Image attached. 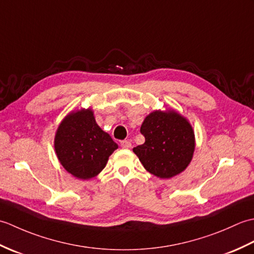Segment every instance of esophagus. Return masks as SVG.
I'll list each match as a JSON object with an SVG mask.
<instances>
[{
  "label": "esophagus",
  "instance_id": "34e87169",
  "mask_svg": "<svg viewBox=\"0 0 254 254\" xmlns=\"http://www.w3.org/2000/svg\"><path fill=\"white\" fill-rule=\"evenodd\" d=\"M120 145H121V147H123V148H130L132 146L131 142L127 141V139H124V141H121Z\"/></svg>",
  "mask_w": 254,
  "mask_h": 254
}]
</instances>
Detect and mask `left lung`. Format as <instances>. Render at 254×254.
I'll return each instance as SVG.
<instances>
[{
    "instance_id": "left-lung-1",
    "label": "left lung",
    "mask_w": 254,
    "mask_h": 254,
    "mask_svg": "<svg viewBox=\"0 0 254 254\" xmlns=\"http://www.w3.org/2000/svg\"><path fill=\"white\" fill-rule=\"evenodd\" d=\"M145 143L133 148L144 168L161 178L179 175L190 164L195 148L191 124L175 110H156L141 127Z\"/></svg>"
}]
</instances>
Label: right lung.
<instances>
[{
    "label": "right lung",
    "mask_w": 254,
    "mask_h": 254,
    "mask_svg": "<svg viewBox=\"0 0 254 254\" xmlns=\"http://www.w3.org/2000/svg\"><path fill=\"white\" fill-rule=\"evenodd\" d=\"M117 148L118 144L96 123L91 109L68 113L55 137V149L61 165L82 180L98 175Z\"/></svg>",
    "instance_id": "add662e5"
}]
</instances>
